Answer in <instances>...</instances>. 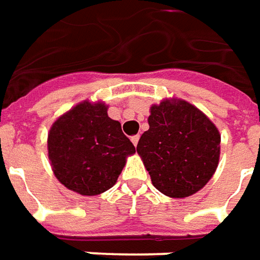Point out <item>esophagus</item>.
<instances>
[{
    "label": "esophagus",
    "instance_id": "34e87169",
    "mask_svg": "<svg viewBox=\"0 0 260 260\" xmlns=\"http://www.w3.org/2000/svg\"><path fill=\"white\" fill-rule=\"evenodd\" d=\"M139 140H140V136H139V134H136V136H133V137H132V141H133L134 146H137Z\"/></svg>",
    "mask_w": 260,
    "mask_h": 260
}]
</instances>
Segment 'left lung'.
I'll list each match as a JSON object with an SVG mask.
<instances>
[{
    "label": "left lung",
    "mask_w": 260,
    "mask_h": 260,
    "mask_svg": "<svg viewBox=\"0 0 260 260\" xmlns=\"http://www.w3.org/2000/svg\"><path fill=\"white\" fill-rule=\"evenodd\" d=\"M148 124L137 153L154 187L173 198L200 191L219 161L221 136L215 124L185 100H164L151 106Z\"/></svg>",
    "instance_id": "1"
}]
</instances>
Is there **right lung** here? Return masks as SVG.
<instances>
[{"label": "right lung", "mask_w": 260, "mask_h": 260, "mask_svg": "<svg viewBox=\"0 0 260 260\" xmlns=\"http://www.w3.org/2000/svg\"><path fill=\"white\" fill-rule=\"evenodd\" d=\"M48 153L53 173L66 188L98 195L116 184L136 147L119 121L107 116L103 103L83 102L53 123Z\"/></svg>", "instance_id": "add662e5"}]
</instances>
